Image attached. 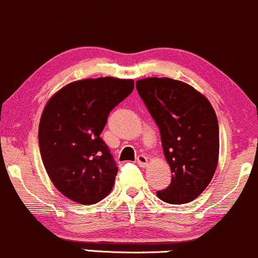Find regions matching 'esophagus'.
Listing matches in <instances>:
<instances>
[{
	"instance_id": "esophagus-1",
	"label": "esophagus",
	"mask_w": 258,
	"mask_h": 258,
	"mask_svg": "<svg viewBox=\"0 0 258 258\" xmlns=\"http://www.w3.org/2000/svg\"><path fill=\"white\" fill-rule=\"evenodd\" d=\"M137 163L140 167H146L147 166V157L145 155H139L137 157Z\"/></svg>"
}]
</instances>
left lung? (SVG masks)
Instances as JSON below:
<instances>
[{
  "label": "left lung",
  "mask_w": 258,
  "mask_h": 258,
  "mask_svg": "<svg viewBox=\"0 0 258 258\" xmlns=\"http://www.w3.org/2000/svg\"><path fill=\"white\" fill-rule=\"evenodd\" d=\"M137 90L160 129L172 181L157 196L167 204L192 201L212 180L218 163L219 128L210 101L187 84L146 78Z\"/></svg>",
  "instance_id": "left-lung-1"
}]
</instances>
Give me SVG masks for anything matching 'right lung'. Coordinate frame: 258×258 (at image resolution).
<instances>
[{
  "label": "right lung",
  "instance_id": "right-lung-1",
  "mask_svg": "<svg viewBox=\"0 0 258 258\" xmlns=\"http://www.w3.org/2000/svg\"><path fill=\"white\" fill-rule=\"evenodd\" d=\"M133 90V80H78L46 105L39 125L40 153L51 181L68 199L91 205L111 192L118 167L100 135L109 112Z\"/></svg>",
  "mask_w": 258,
  "mask_h": 258
}]
</instances>
